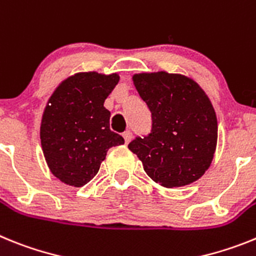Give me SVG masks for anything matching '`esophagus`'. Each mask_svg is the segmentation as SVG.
<instances>
[{
	"instance_id": "obj_1",
	"label": "esophagus",
	"mask_w": 256,
	"mask_h": 256,
	"mask_svg": "<svg viewBox=\"0 0 256 256\" xmlns=\"http://www.w3.org/2000/svg\"><path fill=\"white\" fill-rule=\"evenodd\" d=\"M131 138H132V132H131L130 130H128L124 132V139H125V143H128V142L131 140Z\"/></svg>"
}]
</instances>
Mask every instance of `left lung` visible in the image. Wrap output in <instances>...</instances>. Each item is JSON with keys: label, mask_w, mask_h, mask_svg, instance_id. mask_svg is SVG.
<instances>
[{"label": "left lung", "mask_w": 256, "mask_h": 256, "mask_svg": "<svg viewBox=\"0 0 256 256\" xmlns=\"http://www.w3.org/2000/svg\"><path fill=\"white\" fill-rule=\"evenodd\" d=\"M132 80L150 110L152 128L131 140L128 150L162 186L200 179L212 161L218 139L216 114L205 91L193 80L172 73H140Z\"/></svg>", "instance_id": "left-lung-1"}]
</instances>
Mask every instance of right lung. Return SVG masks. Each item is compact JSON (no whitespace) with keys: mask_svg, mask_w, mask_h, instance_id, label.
I'll use <instances>...</instances> for the list:
<instances>
[{"mask_svg":"<svg viewBox=\"0 0 256 256\" xmlns=\"http://www.w3.org/2000/svg\"><path fill=\"white\" fill-rule=\"evenodd\" d=\"M116 73H77L48 99L41 124V144L51 172L63 183L82 186L98 174L110 148L125 139L110 128L104 100L118 84Z\"/></svg>","mask_w":256,"mask_h":256,"instance_id":"right-lung-1","label":"right lung"}]
</instances>
